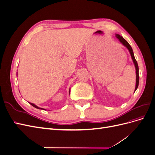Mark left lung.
I'll list each match as a JSON object with an SVG mask.
<instances>
[{"mask_svg":"<svg viewBox=\"0 0 155 155\" xmlns=\"http://www.w3.org/2000/svg\"><path fill=\"white\" fill-rule=\"evenodd\" d=\"M116 38L120 41V43L128 49V50L129 51V53L130 54L131 58H132L133 63L134 64L135 69H136V87H135V90H134V92H135L136 91H137V89L138 88V84H139V68H138V65L137 61L135 59L133 49H132V48H131L130 45L128 43V42L124 38H123V37L121 35H120L119 34H116Z\"/></svg>","mask_w":155,"mask_h":155,"instance_id":"1","label":"left lung"}]
</instances>
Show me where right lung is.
<instances>
[{
	"instance_id": "1",
	"label": "right lung",
	"mask_w": 155,
	"mask_h": 155,
	"mask_svg": "<svg viewBox=\"0 0 155 155\" xmlns=\"http://www.w3.org/2000/svg\"><path fill=\"white\" fill-rule=\"evenodd\" d=\"M70 90H69V94H70ZM29 104H30V105H31L33 107H34L35 108H36V109H43V110H45V109H43V108H40V107H37V105H35V104H32V103H29Z\"/></svg>"
}]
</instances>
